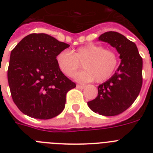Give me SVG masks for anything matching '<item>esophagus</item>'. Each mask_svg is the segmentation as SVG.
<instances>
[{
	"mask_svg": "<svg viewBox=\"0 0 153 153\" xmlns=\"http://www.w3.org/2000/svg\"><path fill=\"white\" fill-rule=\"evenodd\" d=\"M77 88L78 89H81V90H82V89L85 87V86L84 85H80V84H77Z\"/></svg>",
	"mask_w": 153,
	"mask_h": 153,
	"instance_id": "obj_1",
	"label": "esophagus"
}]
</instances>
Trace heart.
I'll return each instance as SVG.
<instances>
[{"instance_id": "obj_1", "label": "heart", "mask_w": 153, "mask_h": 153, "mask_svg": "<svg viewBox=\"0 0 153 153\" xmlns=\"http://www.w3.org/2000/svg\"><path fill=\"white\" fill-rule=\"evenodd\" d=\"M56 62L60 71L68 77H72L81 67L84 71L77 74L75 79L81 82L95 79L103 82L114 74L118 66V55L114 50L104 48L102 45L89 44L72 51H62L56 56Z\"/></svg>"}]
</instances>
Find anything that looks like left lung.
I'll return each instance as SVG.
<instances>
[{
  "instance_id": "8db88e82",
  "label": "left lung",
  "mask_w": 153,
  "mask_h": 153,
  "mask_svg": "<svg viewBox=\"0 0 153 153\" xmlns=\"http://www.w3.org/2000/svg\"><path fill=\"white\" fill-rule=\"evenodd\" d=\"M98 39L117 49L121 62L115 74L98 86V96L87 102L90 109L103 116L123 113L137 99L142 86V58L133 42L116 32H107Z\"/></svg>"
}]
</instances>
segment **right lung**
I'll use <instances>...</instances> for the list:
<instances>
[{"instance_id":"1","label":"right lung","mask_w":153,"mask_h":153,"mask_svg":"<svg viewBox=\"0 0 153 153\" xmlns=\"http://www.w3.org/2000/svg\"><path fill=\"white\" fill-rule=\"evenodd\" d=\"M69 47L48 34L32 33L11 51L8 85L23 114L47 120L63 110L67 93L76 84L60 71L56 56Z\"/></svg>"}]
</instances>
